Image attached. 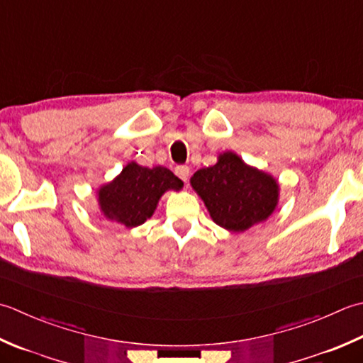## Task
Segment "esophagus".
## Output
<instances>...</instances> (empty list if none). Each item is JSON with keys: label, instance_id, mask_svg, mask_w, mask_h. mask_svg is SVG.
Segmentation results:
<instances>
[{"label": "esophagus", "instance_id": "1", "mask_svg": "<svg viewBox=\"0 0 363 363\" xmlns=\"http://www.w3.org/2000/svg\"><path fill=\"white\" fill-rule=\"evenodd\" d=\"M174 173L181 177V179L184 181V182H187V179H189V173H190V169H189V167H186V165H181V167H176V169H174Z\"/></svg>", "mask_w": 363, "mask_h": 363}]
</instances>
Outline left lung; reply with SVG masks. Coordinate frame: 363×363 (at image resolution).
Segmentation results:
<instances>
[{
    "instance_id": "left-lung-1",
    "label": "left lung",
    "mask_w": 363,
    "mask_h": 363,
    "mask_svg": "<svg viewBox=\"0 0 363 363\" xmlns=\"http://www.w3.org/2000/svg\"><path fill=\"white\" fill-rule=\"evenodd\" d=\"M211 218L233 233H244L266 222L280 200L279 181L257 167L247 165L236 152L218 154L217 163L190 177Z\"/></svg>"
}]
</instances>
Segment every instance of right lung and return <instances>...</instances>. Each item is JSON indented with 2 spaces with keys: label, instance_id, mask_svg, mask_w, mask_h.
Instances as JSON below:
<instances>
[{
  "label": "right lung",
  "instance_id": "obj_1",
  "mask_svg": "<svg viewBox=\"0 0 363 363\" xmlns=\"http://www.w3.org/2000/svg\"><path fill=\"white\" fill-rule=\"evenodd\" d=\"M182 187L184 182L168 168H147L132 160L115 179L97 189L99 209L110 222L135 228L152 217L165 191Z\"/></svg>",
  "mask_w": 363,
  "mask_h": 363
}]
</instances>
